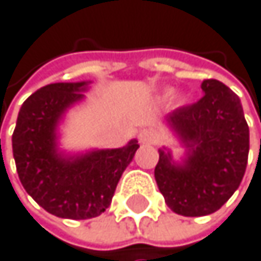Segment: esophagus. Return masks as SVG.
<instances>
[{"label":"esophagus","instance_id":"34e87169","mask_svg":"<svg viewBox=\"0 0 261 261\" xmlns=\"http://www.w3.org/2000/svg\"><path fill=\"white\" fill-rule=\"evenodd\" d=\"M138 139L141 144H153L155 142V135L152 132H148V129H142L138 135Z\"/></svg>","mask_w":261,"mask_h":261}]
</instances>
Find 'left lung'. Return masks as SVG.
Instances as JSON below:
<instances>
[{"mask_svg":"<svg viewBox=\"0 0 261 261\" xmlns=\"http://www.w3.org/2000/svg\"><path fill=\"white\" fill-rule=\"evenodd\" d=\"M203 97L166 122L188 148L175 163L158 150L155 180L167 206L181 216L212 215L238 189L247 166L249 126L235 92L218 80L202 81Z\"/></svg>","mask_w":261,"mask_h":261,"instance_id":"1","label":"left lung"}]
</instances>
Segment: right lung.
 Masks as SVG:
<instances>
[{
    "instance_id": "obj_1",
    "label": "right lung",
    "mask_w": 261,
    "mask_h": 261,
    "mask_svg": "<svg viewBox=\"0 0 261 261\" xmlns=\"http://www.w3.org/2000/svg\"><path fill=\"white\" fill-rule=\"evenodd\" d=\"M87 83L40 87L20 108L12 135L17 172L26 193L58 218L91 219L111 205L116 186L139 144L64 155L58 150V125L67 109L84 98Z\"/></svg>"
}]
</instances>
